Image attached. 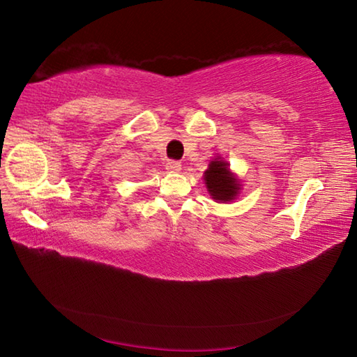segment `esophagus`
I'll use <instances>...</instances> for the list:
<instances>
[{"instance_id":"1","label":"esophagus","mask_w":357,"mask_h":357,"mask_svg":"<svg viewBox=\"0 0 357 357\" xmlns=\"http://www.w3.org/2000/svg\"><path fill=\"white\" fill-rule=\"evenodd\" d=\"M165 167H167V170L172 172V173H178L182 169V164L179 161L170 160V161H167V164H165Z\"/></svg>"}]
</instances>
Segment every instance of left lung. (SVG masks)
I'll list each match as a JSON object with an SVG mask.
<instances>
[{
  "mask_svg": "<svg viewBox=\"0 0 357 357\" xmlns=\"http://www.w3.org/2000/svg\"><path fill=\"white\" fill-rule=\"evenodd\" d=\"M204 181L210 196L216 202L223 204L234 201L242 187L234 173L229 172L228 162L223 161L220 156L208 164V169L204 173Z\"/></svg>",
  "mask_w": 357,
  "mask_h": 357,
  "instance_id": "left-lung-1",
  "label": "left lung"
}]
</instances>
